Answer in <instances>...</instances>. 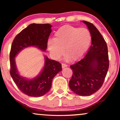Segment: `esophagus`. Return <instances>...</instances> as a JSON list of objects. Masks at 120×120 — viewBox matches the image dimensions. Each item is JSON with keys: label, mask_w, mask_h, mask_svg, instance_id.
Wrapping results in <instances>:
<instances>
[{"label": "esophagus", "mask_w": 120, "mask_h": 120, "mask_svg": "<svg viewBox=\"0 0 120 120\" xmlns=\"http://www.w3.org/2000/svg\"><path fill=\"white\" fill-rule=\"evenodd\" d=\"M67 65L66 64H65V63H62V67L63 68H64V67H67Z\"/></svg>", "instance_id": "1"}]
</instances>
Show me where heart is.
<instances>
[{"label": "heart", "mask_w": 120, "mask_h": 120, "mask_svg": "<svg viewBox=\"0 0 120 120\" xmlns=\"http://www.w3.org/2000/svg\"><path fill=\"white\" fill-rule=\"evenodd\" d=\"M91 43V35L88 29L66 25L55 32L54 39H49L47 45L55 58H60L64 52L67 60L75 61L84 57Z\"/></svg>", "instance_id": "b5f03b06"}]
</instances>
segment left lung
I'll return each mask as SVG.
<instances>
[{
    "mask_svg": "<svg viewBox=\"0 0 120 120\" xmlns=\"http://www.w3.org/2000/svg\"><path fill=\"white\" fill-rule=\"evenodd\" d=\"M91 35V45L82 60L70 66L73 71L69 86L75 93L89 96L102 87L109 68L108 48L93 24L83 21Z\"/></svg>",
    "mask_w": 120,
    "mask_h": 120,
    "instance_id": "obj_1",
    "label": "left lung"
}]
</instances>
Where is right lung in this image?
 <instances>
[{
  "instance_id": "obj_1",
  "label": "right lung",
  "mask_w": 120,
  "mask_h": 120,
  "mask_svg": "<svg viewBox=\"0 0 120 120\" xmlns=\"http://www.w3.org/2000/svg\"><path fill=\"white\" fill-rule=\"evenodd\" d=\"M52 25L48 23H32L19 32L14 39L10 52V74L15 85L24 94L30 97H39L47 93L52 86L53 79L62 70L58 62L45 57L44 68L38 76L27 79L18 74L15 57L22 49L29 46H36L45 51Z\"/></svg>"
}]
</instances>
